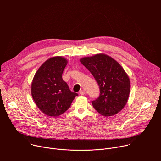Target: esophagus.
Returning a JSON list of instances; mask_svg holds the SVG:
<instances>
[{
  "mask_svg": "<svg viewBox=\"0 0 161 161\" xmlns=\"http://www.w3.org/2000/svg\"><path fill=\"white\" fill-rule=\"evenodd\" d=\"M79 93H80V94H81V95H84V94H85V91L84 90H81L79 92Z\"/></svg>",
  "mask_w": 161,
  "mask_h": 161,
  "instance_id": "1",
  "label": "esophagus"
}]
</instances>
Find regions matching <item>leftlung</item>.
Here are the masks:
<instances>
[{"label": "left lung", "mask_w": 161, "mask_h": 161, "mask_svg": "<svg viewBox=\"0 0 161 161\" xmlns=\"http://www.w3.org/2000/svg\"><path fill=\"white\" fill-rule=\"evenodd\" d=\"M80 62L99 86V97L92 102L94 109L105 117L117 114L126 105L130 90V80L124 68L104 53L83 57Z\"/></svg>", "instance_id": "8db88e82"}]
</instances>
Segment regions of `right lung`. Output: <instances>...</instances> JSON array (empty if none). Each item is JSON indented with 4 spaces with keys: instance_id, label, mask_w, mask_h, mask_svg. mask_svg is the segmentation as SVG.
<instances>
[{
    "instance_id": "add662e5",
    "label": "right lung",
    "mask_w": 161,
    "mask_h": 161,
    "mask_svg": "<svg viewBox=\"0 0 161 161\" xmlns=\"http://www.w3.org/2000/svg\"><path fill=\"white\" fill-rule=\"evenodd\" d=\"M67 60L57 56L46 60L36 73L32 84V97L38 108L50 117L66 111L78 96L63 80L62 75Z\"/></svg>"
}]
</instances>
